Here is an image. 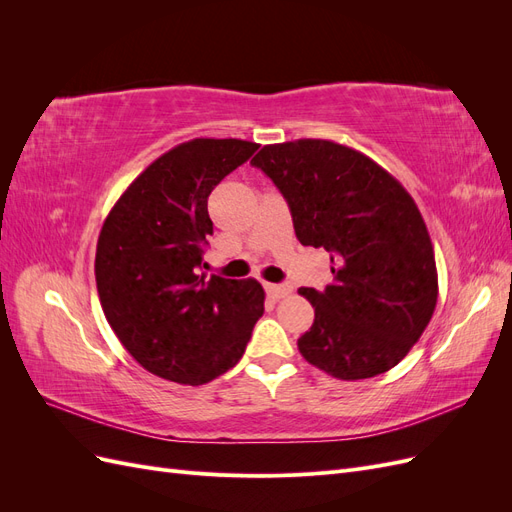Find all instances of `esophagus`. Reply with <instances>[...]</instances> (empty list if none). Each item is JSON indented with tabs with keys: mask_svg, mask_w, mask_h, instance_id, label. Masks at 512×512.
Instances as JSON below:
<instances>
[{
	"mask_svg": "<svg viewBox=\"0 0 512 512\" xmlns=\"http://www.w3.org/2000/svg\"><path fill=\"white\" fill-rule=\"evenodd\" d=\"M265 290H267L269 297L275 299V301L288 297V294L292 292V288L288 284H265Z\"/></svg>",
	"mask_w": 512,
	"mask_h": 512,
	"instance_id": "esophagus-1",
	"label": "esophagus"
}]
</instances>
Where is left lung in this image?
<instances>
[{"label":"left lung","mask_w":512,"mask_h":512,"mask_svg":"<svg viewBox=\"0 0 512 512\" xmlns=\"http://www.w3.org/2000/svg\"><path fill=\"white\" fill-rule=\"evenodd\" d=\"M252 164L286 198L297 239L331 254L333 282L301 288L316 307L299 337L307 363L339 380L395 367L438 303V269L421 211L389 170L322 138L262 147Z\"/></svg>","instance_id":"1"}]
</instances>
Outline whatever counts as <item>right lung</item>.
Here are the masks:
<instances>
[{
    "label": "right lung",
    "mask_w": 512,
    "mask_h": 512,
    "mask_svg": "<svg viewBox=\"0 0 512 512\" xmlns=\"http://www.w3.org/2000/svg\"><path fill=\"white\" fill-rule=\"evenodd\" d=\"M256 143L194 138L166 151L119 196L102 224L96 284L104 316L136 363L179 384L235 367L265 312L256 280L203 273L213 232L207 198Z\"/></svg>",
    "instance_id": "right-lung-1"
}]
</instances>
